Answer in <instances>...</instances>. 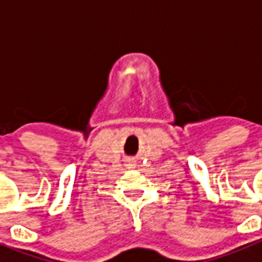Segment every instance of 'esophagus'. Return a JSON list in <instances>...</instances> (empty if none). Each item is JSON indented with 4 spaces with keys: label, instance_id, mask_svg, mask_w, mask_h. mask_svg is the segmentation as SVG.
<instances>
[{
    "label": "esophagus",
    "instance_id": "1",
    "mask_svg": "<svg viewBox=\"0 0 262 262\" xmlns=\"http://www.w3.org/2000/svg\"><path fill=\"white\" fill-rule=\"evenodd\" d=\"M127 165H128V167H133V165H135V164H134V161H129V163L127 164Z\"/></svg>",
    "mask_w": 262,
    "mask_h": 262
}]
</instances>
